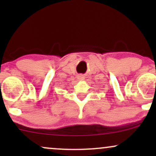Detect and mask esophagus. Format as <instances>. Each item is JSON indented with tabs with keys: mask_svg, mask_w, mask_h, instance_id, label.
Listing matches in <instances>:
<instances>
[{
	"mask_svg": "<svg viewBox=\"0 0 156 156\" xmlns=\"http://www.w3.org/2000/svg\"><path fill=\"white\" fill-rule=\"evenodd\" d=\"M78 79L80 80H83L85 79V77H84L83 75H79V76H78Z\"/></svg>",
	"mask_w": 156,
	"mask_h": 156,
	"instance_id": "obj_1",
	"label": "esophagus"
}]
</instances>
